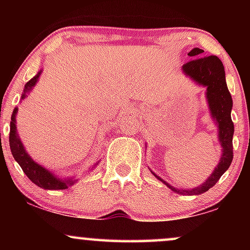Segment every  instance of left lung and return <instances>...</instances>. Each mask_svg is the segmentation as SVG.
<instances>
[{
    "instance_id": "obj_1",
    "label": "left lung",
    "mask_w": 250,
    "mask_h": 250,
    "mask_svg": "<svg viewBox=\"0 0 250 250\" xmlns=\"http://www.w3.org/2000/svg\"><path fill=\"white\" fill-rule=\"evenodd\" d=\"M203 54L200 48H194L188 53L189 56L197 57ZM182 73L189 77L197 85L206 88V100H207L209 113L217 127V139L222 148L219 165L214 168L213 173L202 185L191 189H179L169 185L167 181L162 180L151 170L157 180L165 183L174 193L181 195H200L210 189L220 177L225 174L233 161V135L234 123L231 121V108L233 100L229 93L226 82L225 67L217 56H203L191 60L182 67Z\"/></svg>"
}]
</instances>
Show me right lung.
Listing matches in <instances>:
<instances>
[{"mask_svg": "<svg viewBox=\"0 0 250 250\" xmlns=\"http://www.w3.org/2000/svg\"><path fill=\"white\" fill-rule=\"evenodd\" d=\"M42 74V69L36 74L33 79H30L29 81L25 83L23 93H22L21 100H24L25 97L30 94V91L33 90L34 87L36 85V83L39 82L40 76ZM19 108L14 109L13 114H11V121H10V133H9V146L11 154H13L15 161L19 163L20 167L22 168V170L24 171V174L27 175L28 179L31 182L35 183L36 186H39L40 188L47 189V190H60V189H65L69 186L75 185L77 179L75 177H60L59 175L55 173H51V170L43 167L42 165L34 161L33 157L28 154V151L25 150V147L22 143L21 139H20L19 133H17V127H16V115ZM97 166H93V168L90 170H93Z\"/></svg>", "mask_w": 250, "mask_h": 250, "instance_id": "right-lung-1", "label": "right lung"}]
</instances>
